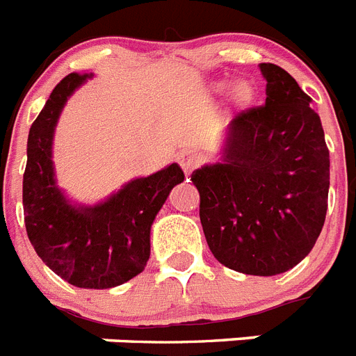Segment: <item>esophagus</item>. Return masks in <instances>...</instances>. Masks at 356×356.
<instances>
[{"label": "esophagus", "instance_id": "obj_1", "mask_svg": "<svg viewBox=\"0 0 356 356\" xmlns=\"http://www.w3.org/2000/svg\"><path fill=\"white\" fill-rule=\"evenodd\" d=\"M179 163H181V166H183L184 172L190 173L193 168H197V166L202 163V157L192 150H184L183 154L179 155Z\"/></svg>", "mask_w": 356, "mask_h": 356}]
</instances>
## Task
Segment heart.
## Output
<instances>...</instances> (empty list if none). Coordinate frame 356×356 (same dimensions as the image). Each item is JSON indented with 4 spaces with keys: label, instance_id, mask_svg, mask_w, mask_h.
Here are the masks:
<instances>
[{
    "label": "heart",
    "instance_id": "b5f03b06",
    "mask_svg": "<svg viewBox=\"0 0 356 356\" xmlns=\"http://www.w3.org/2000/svg\"><path fill=\"white\" fill-rule=\"evenodd\" d=\"M246 92H248L246 83H238V85L235 86V94H237L238 97H243V95H246Z\"/></svg>",
    "mask_w": 356,
    "mask_h": 356
}]
</instances>
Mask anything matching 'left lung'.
Here are the masks:
<instances>
[{
	"instance_id": "left-lung-1",
	"label": "left lung",
	"mask_w": 356,
	"mask_h": 356,
	"mask_svg": "<svg viewBox=\"0 0 356 356\" xmlns=\"http://www.w3.org/2000/svg\"><path fill=\"white\" fill-rule=\"evenodd\" d=\"M266 103L238 112L222 161L192 173L206 243L220 264L271 277L302 261L327 211L330 150L312 97L284 68L261 63Z\"/></svg>"
}]
</instances>
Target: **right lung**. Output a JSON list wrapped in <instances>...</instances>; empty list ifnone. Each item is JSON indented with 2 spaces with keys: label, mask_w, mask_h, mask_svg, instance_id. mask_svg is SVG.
<instances>
[{
  "label": "right lung",
  "mask_w": 356,
  "mask_h": 356,
  "mask_svg": "<svg viewBox=\"0 0 356 356\" xmlns=\"http://www.w3.org/2000/svg\"><path fill=\"white\" fill-rule=\"evenodd\" d=\"M86 77L68 74L61 79L32 122L23 210L31 244L54 273L77 288L106 289L145 270L152 222L184 173L173 163L150 177L134 179L101 204H72L56 186L52 139L63 106Z\"/></svg>",
  "instance_id": "obj_1"
}]
</instances>
